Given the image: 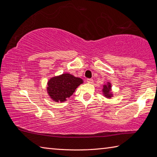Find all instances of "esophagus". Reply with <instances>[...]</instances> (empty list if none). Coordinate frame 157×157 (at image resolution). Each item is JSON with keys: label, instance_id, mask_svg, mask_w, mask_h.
Masks as SVG:
<instances>
[{"label": "esophagus", "instance_id": "1", "mask_svg": "<svg viewBox=\"0 0 157 157\" xmlns=\"http://www.w3.org/2000/svg\"><path fill=\"white\" fill-rule=\"evenodd\" d=\"M86 82H88V83H92V82H93V79H91V78L86 79Z\"/></svg>", "mask_w": 157, "mask_h": 157}]
</instances>
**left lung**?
<instances>
[{"mask_svg": "<svg viewBox=\"0 0 157 157\" xmlns=\"http://www.w3.org/2000/svg\"><path fill=\"white\" fill-rule=\"evenodd\" d=\"M111 84L110 82H107V84L103 85V89H102V92H103V95H105L106 98H110L112 97V92L111 91Z\"/></svg>", "mask_w": 157, "mask_h": 157, "instance_id": "obj_1", "label": "left lung"}]
</instances>
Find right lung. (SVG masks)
<instances>
[{"label":"right lung","mask_w":157,"mask_h":157,"mask_svg":"<svg viewBox=\"0 0 157 157\" xmlns=\"http://www.w3.org/2000/svg\"><path fill=\"white\" fill-rule=\"evenodd\" d=\"M83 80L69 73H64L50 78L48 82L47 91L55 102H64L75 92Z\"/></svg>","instance_id":"right-lung-1"}]
</instances>
